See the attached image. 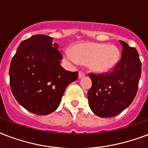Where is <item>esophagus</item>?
Masks as SVG:
<instances>
[{"instance_id": "34e87169", "label": "esophagus", "mask_w": 148, "mask_h": 148, "mask_svg": "<svg viewBox=\"0 0 148 148\" xmlns=\"http://www.w3.org/2000/svg\"><path fill=\"white\" fill-rule=\"evenodd\" d=\"M85 76V72L84 71H80L79 72V78H81Z\"/></svg>"}]
</instances>
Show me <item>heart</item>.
<instances>
[{
	"label": "heart",
	"instance_id": "heart-1",
	"mask_svg": "<svg viewBox=\"0 0 148 148\" xmlns=\"http://www.w3.org/2000/svg\"><path fill=\"white\" fill-rule=\"evenodd\" d=\"M64 55L71 62L87 63L92 71L105 72L117 64L121 53L114 45L88 42L75 45L71 52L66 51Z\"/></svg>",
	"mask_w": 148,
	"mask_h": 148
}]
</instances>
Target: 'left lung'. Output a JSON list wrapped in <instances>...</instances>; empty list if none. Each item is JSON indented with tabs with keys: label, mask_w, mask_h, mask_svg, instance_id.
I'll list each match as a JSON object with an SVG mask.
<instances>
[{
	"label": "left lung",
	"mask_w": 148,
	"mask_h": 148,
	"mask_svg": "<svg viewBox=\"0 0 148 148\" xmlns=\"http://www.w3.org/2000/svg\"><path fill=\"white\" fill-rule=\"evenodd\" d=\"M121 58L110 71L89 73L92 86L88 90L89 106L101 117H111L130 106L138 91L141 74L138 51L120 40Z\"/></svg>",
	"instance_id": "1"
}]
</instances>
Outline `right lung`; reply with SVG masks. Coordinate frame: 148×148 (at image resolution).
Segmentation results:
<instances>
[{
    "mask_svg": "<svg viewBox=\"0 0 148 148\" xmlns=\"http://www.w3.org/2000/svg\"><path fill=\"white\" fill-rule=\"evenodd\" d=\"M53 38L36 34L23 40L13 57L9 69L14 97L30 112L47 115L58 108L69 84L78 72L60 66L63 57Z\"/></svg>",
    "mask_w": 148,
    "mask_h": 148,
    "instance_id": "1",
    "label": "right lung"
}]
</instances>
